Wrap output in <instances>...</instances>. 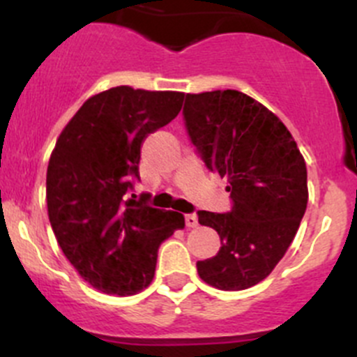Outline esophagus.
Here are the masks:
<instances>
[{"instance_id": "esophagus-1", "label": "esophagus", "mask_w": 357, "mask_h": 357, "mask_svg": "<svg viewBox=\"0 0 357 357\" xmlns=\"http://www.w3.org/2000/svg\"><path fill=\"white\" fill-rule=\"evenodd\" d=\"M185 222L188 228H195L197 225H199V218H197L195 214H186L185 215Z\"/></svg>"}]
</instances>
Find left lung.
<instances>
[{"mask_svg":"<svg viewBox=\"0 0 357 357\" xmlns=\"http://www.w3.org/2000/svg\"><path fill=\"white\" fill-rule=\"evenodd\" d=\"M186 131L208 171L228 179L233 207L199 211L221 248L197 262L199 276L219 290H245L275 269L307 207V169L282 121L235 89L186 95Z\"/></svg>","mask_w":357,"mask_h":357,"instance_id":"1","label":"left lung"}]
</instances>
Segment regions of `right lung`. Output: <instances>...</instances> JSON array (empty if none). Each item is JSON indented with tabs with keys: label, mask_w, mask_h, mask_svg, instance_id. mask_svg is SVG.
<instances>
[{
	"label": "right lung",
	"mask_w": 357,
	"mask_h": 357,
	"mask_svg": "<svg viewBox=\"0 0 357 357\" xmlns=\"http://www.w3.org/2000/svg\"><path fill=\"white\" fill-rule=\"evenodd\" d=\"M185 93L117 86L82 103L56 139L46 204L60 248L103 294L135 295L152 283L160 243L183 214L131 193L142 145L179 114Z\"/></svg>",
	"instance_id": "add662e5"
}]
</instances>
